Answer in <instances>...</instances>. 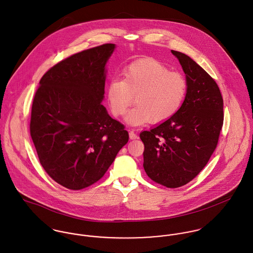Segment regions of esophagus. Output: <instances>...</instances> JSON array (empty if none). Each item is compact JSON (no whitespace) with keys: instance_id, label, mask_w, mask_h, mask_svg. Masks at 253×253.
<instances>
[{"instance_id":"obj_1","label":"esophagus","mask_w":253,"mask_h":253,"mask_svg":"<svg viewBox=\"0 0 253 253\" xmlns=\"http://www.w3.org/2000/svg\"><path fill=\"white\" fill-rule=\"evenodd\" d=\"M137 137H138L137 134L133 130H129V138L130 139H136Z\"/></svg>"}]
</instances>
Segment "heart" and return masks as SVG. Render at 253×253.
<instances>
[{
	"label": "heart",
	"mask_w": 253,
	"mask_h": 253,
	"mask_svg": "<svg viewBox=\"0 0 253 253\" xmlns=\"http://www.w3.org/2000/svg\"><path fill=\"white\" fill-rule=\"evenodd\" d=\"M188 90L186 78L155 59L131 63L123 71V79H112L106 88L109 108L116 117L125 115L135 96L136 106L126 122L141 126L151 121L160 124L169 120L181 108Z\"/></svg>",
	"instance_id": "1"
}]
</instances>
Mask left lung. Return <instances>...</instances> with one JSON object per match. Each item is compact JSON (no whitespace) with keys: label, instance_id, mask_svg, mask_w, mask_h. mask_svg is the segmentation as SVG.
<instances>
[{"label":"left lung","instance_id":"left-lung-1","mask_svg":"<svg viewBox=\"0 0 253 253\" xmlns=\"http://www.w3.org/2000/svg\"><path fill=\"white\" fill-rule=\"evenodd\" d=\"M186 75L188 90L179 111L140 133L147 175L168 188L193 180L216 148L223 126V98L215 81L188 55L171 50Z\"/></svg>","mask_w":253,"mask_h":253}]
</instances>
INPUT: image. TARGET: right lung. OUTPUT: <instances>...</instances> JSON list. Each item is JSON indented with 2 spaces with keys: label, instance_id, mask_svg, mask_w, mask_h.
Returning <instances> with one entry per match:
<instances>
[{
  "label": "right lung",
  "instance_id": "obj_1",
  "mask_svg": "<svg viewBox=\"0 0 253 253\" xmlns=\"http://www.w3.org/2000/svg\"><path fill=\"white\" fill-rule=\"evenodd\" d=\"M115 47L105 43L58 62L42 77L34 96L30 134L40 163L70 190L103 177L128 141L125 126L101 104L105 66Z\"/></svg>",
  "mask_w": 253,
  "mask_h": 253
}]
</instances>
